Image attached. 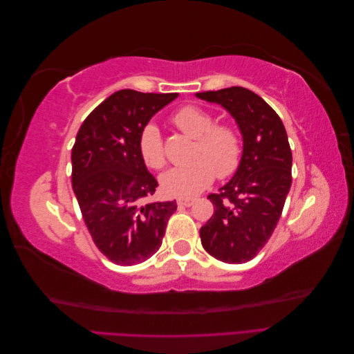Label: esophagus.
Wrapping results in <instances>:
<instances>
[{
    "label": "esophagus",
    "instance_id": "obj_1",
    "mask_svg": "<svg viewBox=\"0 0 354 354\" xmlns=\"http://www.w3.org/2000/svg\"><path fill=\"white\" fill-rule=\"evenodd\" d=\"M178 207H192L195 203V199H190V198H180L177 201Z\"/></svg>",
    "mask_w": 354,
    "mask_h": 354
}]
</instances>
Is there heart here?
Here are the masks:
<instances>
[{"mask_svg":"<svg viewBox=\"0 0 354 354\" xmlns=\"http://www.w3.org/2000/svg\"><path fill=\"white\" fill-rule=\"evenodd\" d=\"M178 130L195 143L190 149V162L168 169L160 177L165 194L176 198H194L212 181L227 178L236 173L243 156V140L232 124H216V116L195 104H186L174 115ZM138 152L143 162L153 169L167 164L162 136L159 128L149 122L138 137Z\"/></svg>","mask_w":354,"mask_h":354,"instance_id":"obj_1","label":"heart"}]
</instances>
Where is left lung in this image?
I'll list each match as a JSON object with an SVG mask.
<instances>
[{
  "mask_svg": "<svg viewBox=\"0 0 354 354\" xmlns=\"http://www.w3.org/2000/svg\"><path fill=\"white\" fill-rule=\"evenodd\" d=\"M196 97L221 104L242 133L241 167L218 194L208 195L214 214L199 232L214 259L242 264L260 252L281 218L292 183V152L279 115L259 94L230 87Z\"/></svg>",
  "mask_w": 354,
  "mask_h": 354,
  "instance_id": "8db88e82",
  "label": "left lung"
}]
</instances>
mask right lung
I'll list each match as a JSON object with an SVG mask.
<instances>
[{"instance_id":"1","label":"right lung","mask_w":354,"mask_h":354,"mask_svg":"<svg viewBox=\"0 0 354 354\" xmlns=\"http://www.w3.org/2000/svg\"><path fill=\"white\" fill-rule=\"evenodd\" d=\"M177 95L116 91L85 118L75 138L72 189L95 246L118 266L152 257L177 209L176 201H146L158 181L138 152L145 125Z\"/></svg>"}]
</instances>
